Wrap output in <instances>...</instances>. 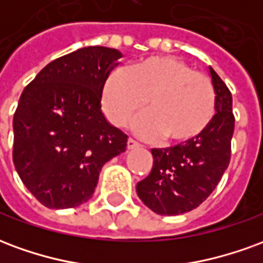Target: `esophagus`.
<instances>
[{"label":"esophagus","mask_w":263,"mask_h":263,"mask_svg":"<svg viewBox=\"0 0 263 263\" xmlns=\"http://www.w3.org/2000/svg\"><path fill=\"white\" fill-rule=\"evenodd\" d=\"M138 146H139V142H137L135 139H132V138H129V139H128V149L138 148Z\"/></svg>","instance_id":"obj_1"}]
</instances>
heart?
Segmentation results:
<instances>
[{
  "mask_svg": "<svg viewBox=\"0 0 263 263\" xmlns=\"http://www.w3.org/2000/svg\"><path fill=\"white\" fill-rule=\"evenodd\" d=\"M146 100L149 115L139 122V132L148 138L162 135L166 142L198 138L217 109V92L210 77L172 56H154L128 70L115 69L104 81L103 109L114 125H129Z\"/></svg>",
  "mask_w": 263,
  "mask_h": 263,
  "instance_id": "heart-1",
  "label": "heart"
}]
</instances>
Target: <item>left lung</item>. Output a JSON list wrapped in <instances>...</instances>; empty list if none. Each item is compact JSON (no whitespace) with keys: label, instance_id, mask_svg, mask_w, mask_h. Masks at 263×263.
Here are the masks:
<instances>
[{"label":"left lung","instance_id":"8db88e82","mask_svg":"<svg viewBox=\"0 0 263 263\" xmlns=\"http://www.w3.org/2000/svg\"><path fill=\"white\" fill-rule=\"evenodd\" d=\"M210 73L217 92V112L210 126L193 141L152 149V171L137 184L139 198L156 214L177 215L198 207L230 165L235 125L232 96L211 67Z\"/></svg>","mask_w":263,"mask_h":263}]
</instances>
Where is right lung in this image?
Listing matches in <instances>:
<instances>
[{
  "mask_svg": "<svg viewBox=\"0 0 263 263\" xmlns=\"http://www.w3.org/2000/svg\"><path fill=\"white\" fill-rule=\"evenodd\" d=\"M121 53L88 46L45 66L25 87L15 109V169L48 209H71L90 200L98 175L126 149L128 135L109 125L101 91Z\"/></svg>",
  "mask_w": 263,
  "mask_h": 263,
  "instance_id": "1",
  "label": "right lung"
}]
</instances>
